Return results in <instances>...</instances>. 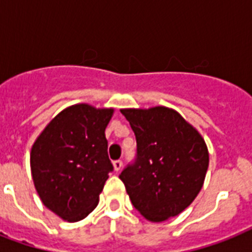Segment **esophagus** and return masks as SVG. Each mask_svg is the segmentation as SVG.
<instances>
[{"mask_svg": "<svg viewBox=\"0 0 252 252\" xmlns=\"http://www.w3.org/2000/svg\"><path fill=\"white\" fill-rule=\"evenodd\" d=\"M123 167V161H120V159H116V161H114V168L116 170V171H120Z\"/></svg>", "mask_w": 252, "mask_h": 252, "instance_id": "esophagus-1", "label": "esophagus"}]
</instances>
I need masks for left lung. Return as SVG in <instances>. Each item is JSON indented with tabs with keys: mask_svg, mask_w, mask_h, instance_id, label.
I'll return each instance as SVG.
<instances>
[{
	"mask_svg": "<svg viewBox=\"0 0 252 252\" xmlns=\"http://www.w3.org/2000/svg\"><path fill=\"white\" fill-rule=\"evenodd\" d=\"M134 132V161L119 178L133 207L161 222L178 216L203 187L209 154L197 130L167 107L122 110Z\"/></svg>",
	"mask_w": 252,
	"mask_h": 252,
	"instance_id": "obj_1",
	"label": "left lung"
}]
</instances>
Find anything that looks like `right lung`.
<instances>
[{
    "label": "right lung",
    "instance_id": "1",
    "mask_svg": "<svg viewBox=\"0 0 252 252\" xmlns=\"http://www.w3.org/2000/svg\"><path fill=\"white\" fill-rule=\"evenodd\" d=\"M112 108L76 104L61 111L31 149V172L49 211L69 222L95 209L108 174L114 171L106 130Z\"/></svg>",
    "mask_w": 252,
    "mask_h": 252
}]
</instances>
